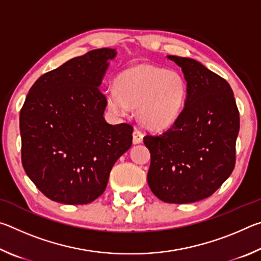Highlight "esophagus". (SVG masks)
<instances>
[{"instance_id":"34e87169","label":"esophagus","mask_w":261,"mask_h":261,"mask_svg":"<svg viewBox=\"0 0 261 261\" xmlns=\"http://www.w3.org/2000/svg\"><path fill=\"white\" fill-rule=\"evenodd\" d=\"M143 138H144L143 132L138 129H135L134 134H132V140H134V144H140L141 141H143Z\"/></svg>"}]
</instances>
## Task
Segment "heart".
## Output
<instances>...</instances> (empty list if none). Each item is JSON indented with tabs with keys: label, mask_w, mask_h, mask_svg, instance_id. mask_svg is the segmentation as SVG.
I'll list each match as a JSON object with an SVG mask.
<instances>
[{
	"label": "heart",
	"mask_w": 261,
	"mask_h": 261,
	"mask_svg": "<svg viewBox=\"0 0 261 261\" xmlns=\"http://www.w3.org/2000/svg\"><path fill=\"white\" fill-rule=\"evenodd\" d=\"M188 96V83L175 70L151 64H137L126 69L108 92L109 108L123 115L138 109V117L152 130H166L178 121Z\"/></svg>",
	"instance_id": "obj_1"
}]
</instances>
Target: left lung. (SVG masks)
I'll return each instance as SVG.
<instances>
[{
    "mask_svg": "<svg viewBox=\"0 0 261 261\" xmlns=\"http://www.w3.org/2000/svg\"><path fill=\"white\" fill-rule=\"evenodd\" d=\"M167 57L182 68L188 96L169 130L144 137L151 152L147 182L160 200L189 204L212 196L232 173L240 113L222 77L193 59Z\"/></svg>",
    "mask_w": 261,
    "mask_h": 261,
    "instance_id": "1",
    "label": "left lung"
}]
</instances>
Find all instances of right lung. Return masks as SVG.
Wrapping results in <instances>:
<instances>
[{
  "label": "right lung",
  "mask_w": 261,
  "mask_h": 261,
  "mask_svg": "<svg viewBox=\"0 0 261 261\" xmlns=\"http://www.w3.org/2000/svg\"><path fill=\"white\" fill-rule=\"evenodd\" d=\"M116 49L101 48L42 74L20 110L21 163L49 199L90 204L103 193L110 170L132 145L134 127L112 125L100 90Z\"/></svg>",
  "instance_id": "1"
}]
</instances>
